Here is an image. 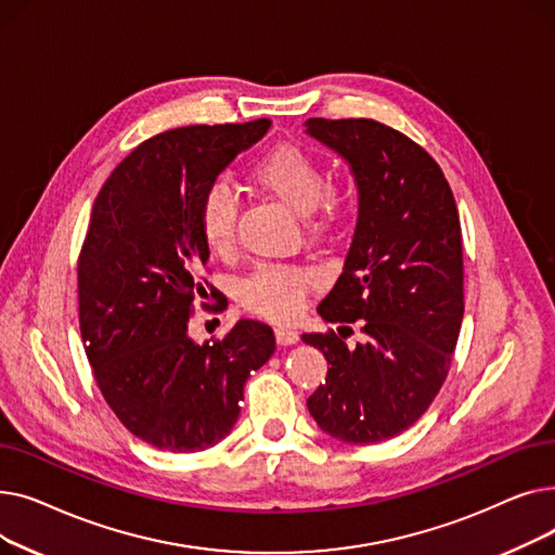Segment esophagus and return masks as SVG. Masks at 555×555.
<instances>
[{
	"instance_id": "esophagus-1",
	"label": "esophagus",
	"mask_w": 555,
	"mask_h": 555,
	"mask_svg": "<svg viewBox=\"0 0 555 555\" xmlns=\"http://www.w3.org/2000/svg\"><path fill=\"white\" fill-rule=\"evenodd\" d=\"M276 341H279V346H289V344H297V339H299V335H297V331H289V328H276Z\"/></svg>"
}]
</instances>
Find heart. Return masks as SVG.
Returning a JSON list of instances; mask_svg holds the SVG:
<instances>
[{"mask_svg": "<svg viewBox=\"0 0 555 555\" xmlns=\"http://www.w3.org/2000/svg\"><path fill=\"white\" fill-rule=\"evenodd\" d=\"M251 182L306 216V229L312 236L328 233L341 211V199L333 186H326V172L312 153L297 143H281L258 157L249 170ZM238 202L233 193L216 184L204 191L197 209L199 236L216 256H229L236 247ZM319 285L317 272L308 268L262 266L241 287V304L274 322L295 319L310 289Z\"/></svg>", "mask_w": 555, "mask_h": 555, "instance_id": "heart-1", "label": "heart"}]
</instances>
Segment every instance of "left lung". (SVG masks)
<instances>
[{"mask_svg": "<svg viewBox=\"0 0 555 555\" xmlns=\"http://www.w3.org/2000/svg\"><path fill=\"white\" fill-rule=\"evenodd\" d=\"M306 132L341 155L360 209L344 270L317 312L362 324L304 333L328 360L308 412L333 439L371 446L412 427L443 387L463 319V245L441 166L402 132L373 119H308Z\"/></svg>", "mask_w": 555, "mask_h": 555, "instance_id": "left-lung-1", "label": "left lung"}]
</instances>
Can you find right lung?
I'll use <instances>...</instances> for the list:
<instances>
[{
    "mask_svg": "<svg viewBox=\"0 0 555 555\" xmlns=\"http://www.w3.org/2000/svg\"><path fill=\"white\" fill-rule=\"evenodd\" d=\"M270 126L258 119L162 132L139 143L94 199L78 256L85 353L116 418L157 450L220 443L238 421L247 377L276 348L272 328L254 319L216 341L189 335L195 301L209 289L220 295L204 279L199 199Z\"/></svg>",
    "mask_w": 555,
    "mask_h": 555,
    "instance_id": "obj_1",
    "label": "right lung"
}]
</instances>
